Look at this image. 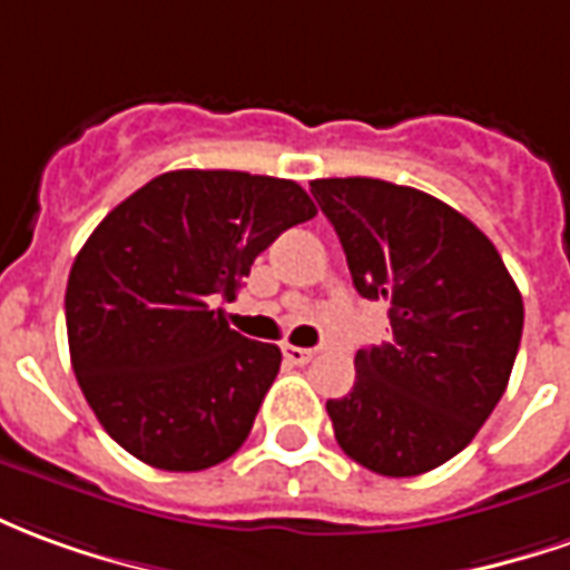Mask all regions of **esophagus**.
<instances>
[{"mask_svg":"<svg viewBox=\"0 0 570 570\" xmlns=\"http://www.w3.org/2000/svg\"><path fill=\"white\" fill-rule=\"evenodd\" d=\"M282 356L288 358L292 365H306L309 358L316 356V350H306V346H294V343H285V346H282Z\"/></svg>","mask_w":570,"mask_h":570,"instance_id":"1","label":"esophagus"}]
</instances>
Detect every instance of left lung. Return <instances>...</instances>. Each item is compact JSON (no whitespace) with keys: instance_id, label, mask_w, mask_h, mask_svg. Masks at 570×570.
<instances>
[{"instance_id":"1","label":"left lung","mask_w":570,"mask_h":570,"mask_svg":"<svg viewBox=\"0 0 570 570\" xmlns=\"http://www.w3.org/2000/svg\"><path fill=\"white\" fill-rule=\"evenodd\" d=\"M362 297L390 304L393 337L356 353L328 399L337 445L377 475H421L470 445L510 383L522 294L482 229L414 187L374 177L309 184Z\"/></svg>"}]
</instances>
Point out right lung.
<instances>
[{"instance_id": "add662e5", "label": "right lung", "mask_w": 570, "mask_h": 570, "mask_svg": "<svg viewBox=\"0 0 570 570\" xmlns=\"http://www.w3.org/2000/svg\"><path fill=\"white\" fill-rule=\"evenodd\" d=\"M316 217L304 187L248 171H168L119 202L76 254L67 337L100 426L156 470L199 472L248 439L282 353L242 337L254 257Z\"/></svg>"}]
</instances>
